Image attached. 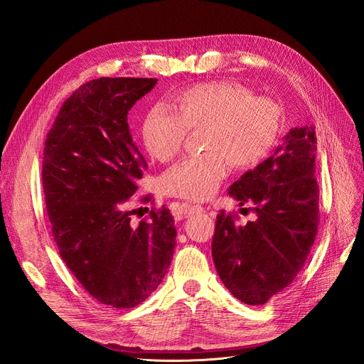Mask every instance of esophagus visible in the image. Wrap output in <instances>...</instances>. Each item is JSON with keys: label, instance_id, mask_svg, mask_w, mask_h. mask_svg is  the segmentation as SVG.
I'll use <instances>...</instances> for the list:
<instances>
[{"label": "esophagus", "instance_id": "esophagus-1", "mask_svg": "<svg viewBox=\"0 0 364 364\" xmlns=\"http://www.w3.org/2000/svg\"><path fill=\"white\" fill-rule=\"evenodd\" d=\"M199 211H203V206L200 205H190V203H182L178 209V217L179 218H183V217H188L194 213H199Z\"/></svg>", "mask_w": 364, "mask_h": 364}]
</instances>
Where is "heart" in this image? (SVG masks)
I'll return each mask as SVG.
<instances>
[{"label":"heart","mask_w":364,"mask_h":364,"mask_svg":"<svg viewBox=\"0 0 364 364\" xmlns=\"http://www.w3.org/2000/svg\"><path fill=\"white\" fill-rule=\"evenodd\" d=\"M170 107L156 106L146 114L142 144L151 158L168 162L181 153L188 130L203 129L205 153L173 165L162 179L165 191L188 200L213 196L232 164L241 170L255 167L279 138L278 105L235 82L182 87L171 95Z\"/></svg>","instance_id":"heart-1"}]
</instances>
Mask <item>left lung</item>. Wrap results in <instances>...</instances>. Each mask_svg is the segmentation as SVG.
Masks as SVG:
<instances>
[{
  "mask_svg": "<svg viewBox=\"0 0 364 364\" xmlns=\"http://www.w3.org/2000/svg\"><path fill=\"white\" fill-rule=\"evenodd\" d=\"M316 144L313 126L294 127L270 158L230 185L229 196L240 206L250 203L257 220L237 225L235 215L220 211L213 259L225 287L241 302L262 305L284 290L313 247L318 225Z\"/></svg>",
  "mask_w": 364,
  "mask_h": 364,
  "instance_id": "obj_1",
  "label": "left lung"
}]
</instances>
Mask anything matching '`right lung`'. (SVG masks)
I'll list each match as a JSON object with an SVG mask.
<instances>
[{"instance_id": "right-lung-1", "label": "right lung", "mask_w": 364, "mask_h": 364, "mask_svg": "<svg viewBox=\"0 0 364 364\" xmlns=\"http://www.w3.org/2000/svg\"><path fill=\"white\" fill-rule=\"evenodd\" d=\"M156 83L100 77L82 85L62 105L43 147L42 186L60 257L94 299L112 308L146 301L176 245L167 206L138 225L127 209L147 170L127 114Z\"/></svg>"}]
</instances>
